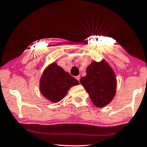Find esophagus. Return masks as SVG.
<instances>
[{"label":"esophagus","mask_w":147,"mask_h":147,"mask_svg":"<svg viewBox=\"0 0 147 147\" xmlns=\"http://www.w3.org/2000/svg\"><path fill=\"white\" fill-rule=\"evenodd\" d=\"M80 75H78V76H76V79L78 80V81H79V80H80Z\"/></svg>","instance_id":"esophagus-1"}]
</instances>
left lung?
Masks as SVG:
<instances>
[{
  "instance_id": "8db88e82",
  "label": "left lung",
  "mask_w": 147,
  "mask_h": 147,
  "mask_svg": "<svg viewBox=\"0 0 147 147\" xmlns=\"http://www.w3.org/2000/svg\"><path fill=\"white\" fill-rule=\"evenodd\" d=\"M80 82L92 102L98 108L109 105L115 96L117 78L113 69L105 60L92 61L86 68V75L81 77Z\"/></svg>"
}]
</instances>
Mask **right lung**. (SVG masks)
<instances>
[{
  "instance_id": "1",
  "label": "right lung",
  "mask_w": 147,
  "mask_h": 147,
  "mask_svg": "<svg viewBox=\"0 0 147 147\" xmlns=\"http://www.w3.org/2000/svg\"><path fill=\"white\" fill-rule=\"evenodd\" d=\"M79 82L68 72L56 63L49 65L41 76L40 90L42 96L49 101L56 103L61 101L72 86Z\"/></svg>"
}]
</instances>
